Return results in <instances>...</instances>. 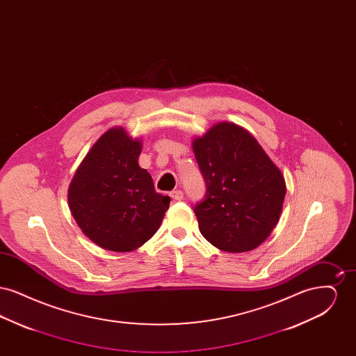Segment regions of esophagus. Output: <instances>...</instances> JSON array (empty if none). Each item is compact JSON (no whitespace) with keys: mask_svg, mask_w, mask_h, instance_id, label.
<instances>
[{"mask_svg":"<svg viewBox=\"0 0 356 356\" xmlns=\"http://www.w3.org/2000/svg\"><path fill=\"white\" fill-rule=\"evenodd\" d=\"M170 197L173 199V200H176V202H180V200H183V197H184V193L180 191V189H177V191H172L170 193Z\"/></svg>","mask_w":356,"mask_h":356,"instance_id":"34e87169","label":"esophagus"}]
</instances>
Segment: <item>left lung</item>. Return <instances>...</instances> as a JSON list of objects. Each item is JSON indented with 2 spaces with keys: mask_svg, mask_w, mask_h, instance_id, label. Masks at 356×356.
Listing matches in <instances>:
<instances>
[{
  "mask_svg": "<svg viewBox=\"0 0 356 356\" xmlns=\"http://www.w3.org/2000/svg\"><path fill=\"white\" fill-rule=\"evenodd\" d=\"M207 183L195 205L199 229L225 252H248L276 227L286 196L282 170L243 127L222 121L192 141Z\"/></svg>",
  "mask_w": 356,
  "mask_h": 356,
  "instance_id": "left-lung-1",
  "label": "left lung"
}]
</instances>
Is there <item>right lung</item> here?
Returning a JSON list of instances; mask_svg holds the SVG:
<instances>
[{"instance_id":"add662e5","label":"right lung","mask_w":356,"mask_h":356,"mask_svg":"<svg viewBox=\"0 0 356 356\" xmlns=\"http://www.w3.org/2000/svg\"><path fill=\"white\" fill-rule=\"evenodd\" d=\"M141 140L113 127L93 144L68 189L69 209L85 236L104 250L131 252L157 232L170 196L138 165Z\"/></svg>"}]
</instances>
